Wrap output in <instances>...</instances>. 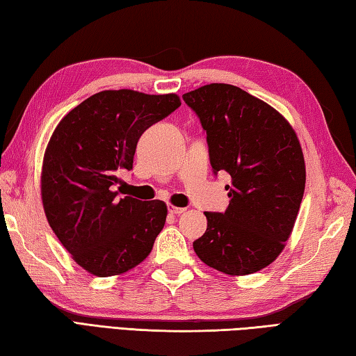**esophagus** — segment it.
Returning a JSON list of instances; mask_svg holds the SVG:
<instances>
[{
  "label": "esophagus",
  "instance_id": "obj_1",
  "mask_svg": "<svg viewBox=\"0 0 356 356\" xmlns=\"http://www.w3.org/2000/svg\"><path fill=\"white\" fill-rule=\"evenodd\" d=\"M168 211H170L171 214H176V216H179V214H182V213L185 211V208H180V207L170 205V207H168Z\"/></svg>",
  "mask_w": 356,
  "mask_h": 356
}]
</instances>
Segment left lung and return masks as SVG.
<instances>
[{
	"label": "left lung",
	"mask_w": 356,
	"mask_h": 356,
	"mask_svg": "<svg viewBox=\"0 0 356 356\" xmlns=\"http://www.w3.org/2000/svg\"><path fill=\"white\" fill-rule=\"evenodd\" d=\"M182 99L207 132L213 172L232 177L228 208L205 211L207 232L194 252L225 275L256 273L280 256L301 207L305 163L296 132L238 86L211 83Z\"/></svg>",
	"instance_id": "1"
}]
</instances>
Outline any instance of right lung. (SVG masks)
Returning <instances> with one entry per match:
<instances>
[{
  "instance_id": "right-lung-1",
  "label": "right lung",
  "mask_w": 356,
  "mask_h": 356,
  "mask_svg": "<svg viewBox=\"0 0 356 356\" xmlns=\"http://www.w3.org/2000/svg\"><path fill=\"white\" fill-rule=\"evenodd\" d=\"M179 106L176 94L102 90L55 128L44 152L41 199L58 241L90 275L124 273L151 253L168 210L162 200L122 197L118 174L132 170L143 132Z\"/></svg>"
}]
</instances>
